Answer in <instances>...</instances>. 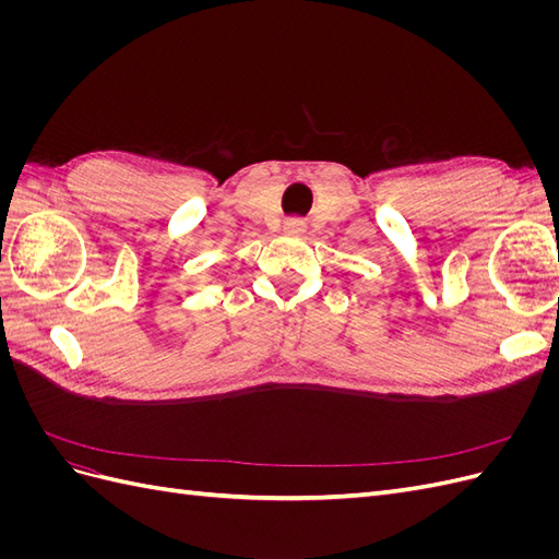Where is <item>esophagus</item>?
<instances>
[{
	"label": "esophagus",
	"mask_w": 559,
	"mask_h": 559,
	"mask_svg": "<svg viewBox=\"0 0 559 559\" xmlns=\"http://www.w3.org/2000/svg\"><path fill=\"white\" fill-rule=\"evenodd\" d=\"M284 230L289 233V235H298V233L306 230V224H302L300 218H286V222H284Z\"/></svg>",
	"instance_id": "34e87169"
}]
</instances>
